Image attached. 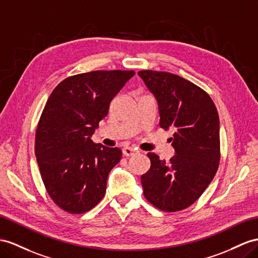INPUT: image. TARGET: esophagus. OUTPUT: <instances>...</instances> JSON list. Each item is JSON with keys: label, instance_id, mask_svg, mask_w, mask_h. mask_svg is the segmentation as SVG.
Wrapping results in <instances>:
<instances>
[{"label": "esophagus", "instance_id": "esophagus-1", "mask_svg": "<svg viewBox=\"0 0 258 258\" xmlns=\"http://www.w3.org/2000/svg\"><path fill=\"white\" fill-rule=\"evenodd\" d=\"M122 151H123V155L127 156V157L133 156V155H135V154L137 153L136 149H134L133 147H124V148L122 149Z\"/></svg>", "mask_w": 258, "mask_h": 258}]
</instances>
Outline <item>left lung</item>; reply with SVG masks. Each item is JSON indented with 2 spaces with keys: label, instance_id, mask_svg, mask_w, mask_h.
<instances>
[{
  "label": "left lung",
  "instance_id": "obj_1",
  "mask_svg": "<svg viewBox=\"0 0 258 258\" xmlns=\"http://www.w3.org/2000/svg\"><path fill=\"white\" fill-rule=\"evenodd\" d=\"M154 95L160 127L173 130L170 161L148 153L151 166L142 175L146 200L163 211H179L195 203L213 181L220 160L219 115L206 91L171 73L141 71Z\"/></svg>",
  "mask_w": 258,
  "mask_h": 258
}]
</instances>
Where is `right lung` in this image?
I'll return each instance as SVG.
<instances>
[{"instance_id": "obj_1", "label": "right lung", "mask_w": 258, "mask_h": 258, "mask_svg": "<svg viewBox=\"0 0 258 258\" xmlns=\"http://www.w3.org/2000/svg\"><path fill=\"white\" fill-rule=\"evenodd\" d=\"M134 71H94L65 78L50 95L38 123L35 153L44 186L63 210L83 214L100 202L120 148L91 136Z\"/></svg>"}]
</instances>
